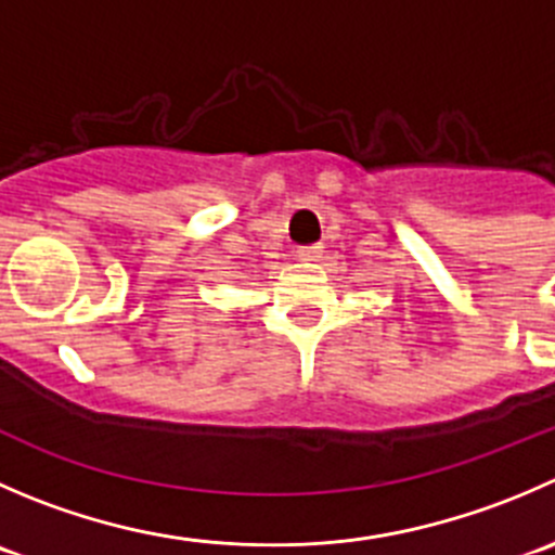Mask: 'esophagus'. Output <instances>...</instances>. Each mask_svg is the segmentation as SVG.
Here are the masks:
<instances>
[{
  "label": "esophagus",
  "instance_id": "34e87169",
  "mask_svg": "<svg viewBox=\"0 0 555 555\" xmlns=\"http://www.w3.org/2000/svg\"><path fill=\"white\" fill-rule=\"evenodd\" d=\"M322 251L320 244H309V246H298V257L300 260H317Z\"/></svg>",
  "mask_w": 555,
  "mask_h": 555
}]
</instances>
